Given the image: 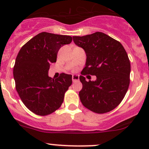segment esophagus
<instances>
[{
	"mask_svg": "<svg viewBox=\"0 0 149 149\" xmlns=\"http://www.w3.org/2000/svg\"><path fill=\"white\" fill-rule=\"evenodd\" d=\"M79 80V76L78 75H73L72 76V81L73 82H76Z\"/></svg>",
	"mask_w": 149,
	"mask_h": 149,
	"instance_id": "1",
	"label": "esophagus"
}]
</instances>
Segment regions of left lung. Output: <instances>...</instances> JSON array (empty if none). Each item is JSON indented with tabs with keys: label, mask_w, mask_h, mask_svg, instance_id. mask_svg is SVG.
I'll list each match as a JSON object with an SVG mask.
<instances>
[{
	"label": "left lung",
	"mask_w": 149,
	"mask_h": 149,
	"mask_svg": "<svg viewBox=\"0 0 149 149\" xmlns=\"http://www.w3.org/2000/svg\"><path fill=\"white\" fill-rule=\"evenodd\" d=\"M73 39L86 54L79 76L82 104L96 113L110 112L120 104L130 84V63L125 49L120 42L100 31ZM87 74L96 75L97 80L86 82L83 76Z\"/></svg>",
	"instance_id": "obj_1"
}]
</instances>
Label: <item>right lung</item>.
I'll list each match as a JSON object with an SVG mask.
<instances>
[{"mask_svg": "<svg viewBox=\"0 0 149 149\" xmlns=\"http://www.w3.org/2000/svg\"><path fill=\"white\" fill-rule=\"evenodd\" d=\"M72 37L42 32L31 38L18 53L13 67L16 89L25 106L37 115H48L58 109L72 76L62 73L56 79L48 76L60 48L70 44Z\"/></svg>", "mask_w": 149, "mask_h": 149, "instance_id": "obj_1", "label": "right lung"}]
</instances>
